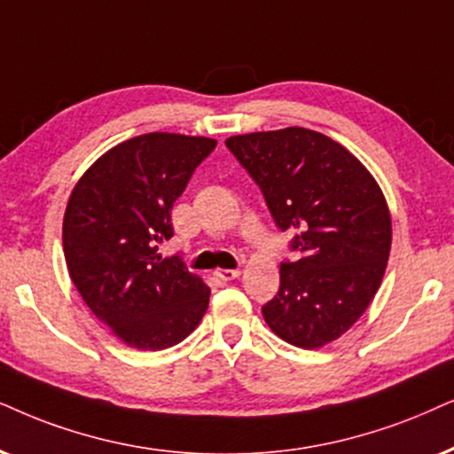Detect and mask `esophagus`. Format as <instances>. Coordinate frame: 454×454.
Here are the masks:
<instances>
[{"label":"esophagus","instance_id":"34e87169","mask_svg":"<svg viewBox=\"0 0 454 454\" xmlns=\"http://www.w3.org/2000/svg\"><path fill=\"white\" fill-rule=\"evenodd\" d=\"M239 270H228V268H217L215 270V277L222 278V280H234L239 278Z\"/></svg>","mask_w":454,"mask_h":454}]
</instances>
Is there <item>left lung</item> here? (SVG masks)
Here are the masks:
<instances>
[{
	"label": "left lung",
	"mask_w": 454,
	"mask_h": 454,
	"mask_svg": "<svg viewBox=\"0 0 454 454\" xmlns=\"http://www.w3.org/2000/svg\"><path fill=\"white\" fill-rule=\"evenodd\" d=\"M226 146L262 188L297 262L262 308L280 340L303 349L335 341L371 306L392 247L387 200L369 169L333 137L306 128L232 136Z\"/></svg>",
	"instance_id": "1"
}]
</instances>
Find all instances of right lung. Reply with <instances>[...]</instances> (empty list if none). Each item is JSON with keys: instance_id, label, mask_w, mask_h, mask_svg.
<instances>
[{"instance_id": "1", "label": "right lung", "mask_w": 454, "mask_h": 454, "mask_svg": "<svg viewBox=\"0 0 454 454\" xmlns=\"http://www.w3.org/2000/svg\"><path fill=\"white\" fill-rule=\"evenodd\" d=\"M217 142L153 131L113 146L68 197L62 249L68 277L94 317L125 346L157 352L203 320L211 289L180 262L160 260L171 207Z\"/></svg>"}]
</instances>
